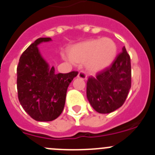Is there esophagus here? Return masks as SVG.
I'll use <instances>...</instances> for the list:
<instances>
[{
    "label": "esophagus",
    "mask_w": 155,
    "mask_h": 155,
    "mask_svg": "<svg viewBox=\"0 0 155 155\" xmlns=\"http://www.w3.org/2000/svg\"><path fill=\"white\" fill-rule=\"evenodd\" d=\"M78 78L82 79V80H85V79L87 78V75L85 74V73H84V71H80L78 73Z\"/></svg>",
    "instance_id": "obj_1"
}]
</instances>
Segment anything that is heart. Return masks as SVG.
Returning <instances> with one entry per match:
<instances>
[{
    "label": "heart",
    "instance_id": "b5f03b06",
    "mask_svg": "<svg viewBox=\"0 0 155 155\" xmlns=\"http://www.w3.org/2000/svg\"><path fill=\"white\" fill-rule=\"evenodd\" d=\"M117 54V46L109 38L91 39L71 48L70 58L75 64H84L87 70L96 73L109 68Z\"/></svg>",
    "mask_w": 155,
    "mask_h": 155
}]
</instances>
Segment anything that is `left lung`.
<instances>
[{
  "label": "left lung",
  "instance_id": "1",
  "mask_svg": "<svg viewBox=\"0 0 155 155\" xmlns=\"http://www.w3.org/2000/svg\"><path fill=\"white\" fill-rule=\"evenodd\" d=\"M130 87V57L124 46L109 68L89 77L87 98L96 112L110 113L124 105Z\"/></svg>",
  "mask_w": 155,
  "mask_h": 155
}]
</instances>
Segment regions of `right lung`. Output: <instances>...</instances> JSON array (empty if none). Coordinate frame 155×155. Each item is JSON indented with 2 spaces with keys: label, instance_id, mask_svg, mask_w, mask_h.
Returning <instances> with one entry per match:
<instances>
[{
  "label": "right lung",
  "instance_id": "obj_1",
  "mask_svg": "<svg viewBox=\"0 0 155 155\" xmlns=\"http://www.w3.org/2000/svg\"><path fill=\"white\" fill-rule=\"evenodd\" d=\"M50 38H39L25 50L17 67L18 97L24 110L36 121L57 119L65 105L67 90L78 71L57 74L42 57L37 46Z\"/></svg>",
  "mask_w": 155,
  "mask_h": 155
}]
</instances>
